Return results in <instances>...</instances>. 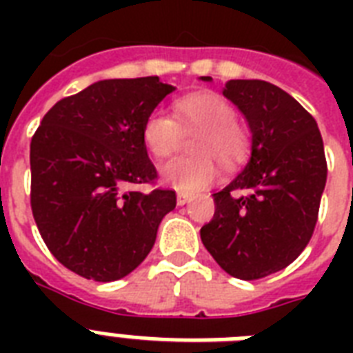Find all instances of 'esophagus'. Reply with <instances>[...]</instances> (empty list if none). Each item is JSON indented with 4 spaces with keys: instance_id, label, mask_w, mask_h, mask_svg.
<instances>
[{
    "instance_id": "esophagus-1",
    "label": "esophagus",
    "mask_w": 353,
    "mask_h": 353,
    "mask_svg": "<svg viewBox=\"0 0 353 353\" xmlns=\"http://www.w3.org/2000/svg\"><path fill=\"white\" fill-rule=\"evenodd\" d=\"M192 199V196L190 194H185V192H177V205H185L188 203Z\"/></svg>"
}]
</instances>
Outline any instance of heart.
I'll list each match as a JSON object with an SVG mask.
<instances>
[{
	"mask_svg": "<svg viewBox=\"0 0 353 353\" xmlns=\"http://www.w3.org/2000/svg\"><path fill=\"white\" fill-rule=\"evenodd\" d=\"M176 121L155 110L143 124V141L150 154L168 159L179 146L181 132H198L190 141L194 157L177 159L163 166V181L181 192H198L218 176L220 163L232 168L245 159L249 135L236 122V110L218 93H194L183 97L174 106Z\"/></svg>",
	"mask_w": 353,
	"mask_h": 353,
	"instance_id": "obj_1",
	"label": "heart"
}]
</instances>
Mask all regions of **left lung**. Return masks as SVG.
Instances as JSON below:
<instances>
[{
	"instance_id": "obj_1",
	"label": "left lung",
	"mask_w": 353,
	"mask_h": 353,
	"mask_svg": "<svg viewBox=\"0 0 353 353\" xmlns=\"http://www.w3.org/2000/svg\"><path fill=\"white\" fill-rule=\"evenodd\" d=\"M223 95L249 122L251 159L212 194L214 216L199 234L223 271L258 280L288 268L312 240L328 165L317 122L290 93L229 80Z\"/></svg>"
}]
</instances>
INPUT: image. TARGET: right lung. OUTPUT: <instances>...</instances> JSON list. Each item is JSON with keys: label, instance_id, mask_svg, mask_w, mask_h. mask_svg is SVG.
<instances>
[{"label": "right lung", "instance_id": "right-lung-1", "mask_svg": "<svg viewBox=\"0 0 353 353\" xmlns=\"http://www.w3.org/2000/svg\"><path fill=\"white\" fill-rule=\"evenodd\" d=\"M174 91L159 77L101 80L65 97L30 141V209L47 249L88 280L126 276L148 256L176 192L157 179L143 124Z\"/></svg>", "mask_w": 353, "mask_h": 353}]
</instances>
